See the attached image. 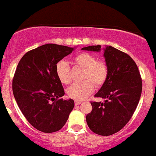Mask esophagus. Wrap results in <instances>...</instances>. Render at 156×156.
Instances as JSON below:
<instances>
[{
  "instance_id": "obj_1",
  "label": "esophagus",
  "mask_w": 156,
  "mask_h": 156,
  "mask_svg": "<svg viewBox=\"0 0 156 156\" xmlns=\"http://www.w3.org/2000/svg\"><path fill=\"white\" fill-rule=\"evenodd\" d=\"M80 104H81V101H75V105L77 106V105H80Z\"/></svg>"
}]
</instances>
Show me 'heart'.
Instances as JSON below:
<instances>
[{
  "label": "heart",
  "instance_id": "obj_1",
  "mask_svg": "<svg viewBox=\"0 0 156 156\" xmlns=\"http://www.w3.org/2000/svg\"><path fill=\"white\" fill-rule=\"evenodd\" d=\"M73 62L83 69L81 83H74L67 89V95L75 101H83L92 93L94 86L99 88L105 84L108 76V67L105 61L97 60L95 55L81 52L75 55ZM56 74L63 84L70 83V68L66 61H61L56 65Z\"/></svg>",
  "mask_w": 156,
  "mask_h": 156
}]
</instances>
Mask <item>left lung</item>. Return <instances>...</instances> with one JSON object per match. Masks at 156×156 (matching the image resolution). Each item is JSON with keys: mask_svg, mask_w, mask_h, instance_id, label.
I'll use <instances>...</instances> for the list:
<instances>
[{"mask_svg": "<svg viewBox=\"0 0 156 156\" xmlns=\"http://www.w3.org/2000/svg\"><path fill=\"white\" fill-rule=\"evenodd\" d=\"M100 51L101 45L82 48ZM108 76L95 97L104 102L91 101L92 110L86 115L89 129L101 136H110L121 130L132 118L142 92V79L135 61L127 54L112 47L104 48Z\"/></svg>", "mask_w": 156, "mask_h": 156, "instance_id": "obj_1", "label": "left lung"}]
</instances>
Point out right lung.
Masks as SVG:
<instances>
[{
	"label": "right lung",
	"mask_w": 156,
	"mask_h": 156,
	"mask_svg": "<svg viewBox=\"0 0 156 156\" xmlns=\"http://www.w3.org/2000/svg\"><path fill=\"white\" fill-rule=\"evenodd\" d=\"M73 48L46 44L23 56L13 80L16 103L29 124L43 133L56 132L67 122L74 107L70 98L64 100V90L56 74V65Z\"/></svg>",
	"instance_id": "1"
}]
</instances>
